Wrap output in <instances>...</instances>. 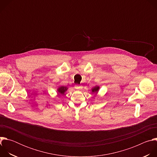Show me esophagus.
Returning a JSON list of instances; mask_svg holds the SVG:
<instances>
[{
	"label": "esophagus",
	"mask_w": 157,
	"mask_h": 157,
	"mask_svg": "<svg viewBox=\"0 0 157 157\" xmlns=\"http://www.w3.org/2000/svg\"><path fill=\"white\" fill-rule=\"evenodd\" d=\"M75 88H76V89H78V90H80V89H81L82 88V86L76 84V85H75Z\"/></svg>",
	"instance_id": "1"
}]
</instances>
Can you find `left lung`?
Returning <instances> with one entry per match:
<instances>
[{
  "label": "left lung",
  "instance_id": "8db88e82",
  "mask_svg": "<svg viewBox=\"0 0 157 157\" xmlns=\"http://www.w3.org/2000/svg\"><path fill=\"white\" fill-rule=\"evenodd\" d=\"M99 88H100V87H99V86H98V85H96V86H95L94 87H93V88H91L92 93L96 94L98 93L99 90Z\"/></svg>",
  "mask_w": 157,
  "mask_h": 157
}]
</instances>
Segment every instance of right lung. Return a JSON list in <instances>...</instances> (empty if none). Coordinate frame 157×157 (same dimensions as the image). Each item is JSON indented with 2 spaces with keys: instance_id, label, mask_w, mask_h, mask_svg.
Returning <instances> with one entry per match:
<instances>
[{
  "instance_id": "add662e5",
  "label": "right lung",
  "mask_w": 157,
  "mask_h": 157,
  "mask_svg": "<svg viewBox=\"0 0 157 157\" xmlns=\"http://www.w3.org/2000/svg\"><path fill=\"white\" fill-rule=\"evenodd\" d=\"M68 87H66V86H59L58 88H57V92H58V94L59 95H64L65 92L68 91Z\"/></svg>"
}]
</instances>
